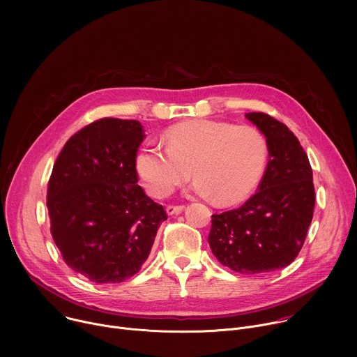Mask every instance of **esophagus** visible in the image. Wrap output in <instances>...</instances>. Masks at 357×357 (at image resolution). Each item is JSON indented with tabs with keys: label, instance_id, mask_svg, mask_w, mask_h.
<instances>
[{
	"label": "esophagus",
	"instance_id": "1",
	"mask_svg": "<svg viewBox=\"0 0 357 357\" xmlns=\"http://www.w3.org/2000/svg\"><path fill=\"white\" fill-rule=\"evenodd\" d=\"M165 211H167V213H168L169 216H172V215H179V213L183 211V206H182V205H178V206L168 205Z\"/></svg>",
	"mask_w": 357,
	"mask_h": 357
}]
</instances>
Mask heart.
Segmentation results:
<instances>
[{"instance_id":"b5f03b06","label":"heart","mask_w":357,"mask_h":357,"mask_svg":"<svg viewBox=\"0 0 357 357\" xmlns=\"http://www.w3.org/2000/svg\"><path fill=\"white\" fill-rule=\"evenodd\" d=\"M162 142L144 144L135 171L152 197H165L192 175L193 190L234 205L257 188L267 164L264 135L251 126L190 120L168 128Z\"/></svg>"}]
</instances>
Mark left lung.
<instances>
[{
	"label": "left lung",
	"mask_w": 357,
	"mask_h": 357,
	"mask_svg": "<svg viewBox=\"0 0 357 357\" xmlns=\"http://www.w3.org/2000/svg\"><path fill=\"white\" fill-rule=\"evenodd\" d=\"M245 119L266 137L268 164L243 206L212 215L209 245L213 256L240 274H263L289 266L299 254L315 208L312 168L298 138L264 113Z\"/></svg>",
	"instance_id": "1"
}]
</instances>
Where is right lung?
<instances>
[{"label":"right lung","mask_w":357,"mask_h":357,"mask_svg":"<svg viewBox=\"0 0 357 357\" xmlns=\"http://www.w3.org/2000/svg\"><path fill=\"white\" fill-rule=\"evenodd\" d=\"M144 138L137 120L100 119L68 139L47 183L54 241L65 263L96 284L137 274L167 220L162 205L137 185Z\"/></svg>","instance_id":"obj_1"}]
</instances>
